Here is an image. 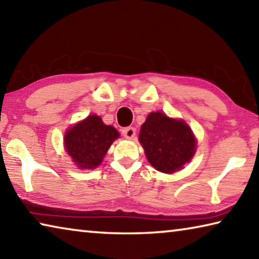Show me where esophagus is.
Instances as JSON below:
<instances>
[{
  "label": "esophagus",
  "instance_id": "1",
  "mask_svg": "<svg viewBox=\"0 0 259 259\" xmlns=\"http://www.w3.org/2000/svg\"><path fill=\"white\" fill-rule=\"evenodd\" d=\"M122 135H123L126 139H134L136 136V129L133 128V126L124 128L123 130H122Z\"/></svg>",
  "mask_w": 259,
  "mask_h": 259
}]
</instances>
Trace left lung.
<instances>
[{"label":"left lung","mask_w":259,"mask_h":259,"mask_svg":"<svg viewBox=\"0 0 259 259\" xmlns=\"http://www.w3.org/2000/svg\"><path fill=\"white\" fill-rule=\"evenodd\" d=\"M138 139L148 162L164 174L181 170L196 151V139L186 122L162 112L148 114Z\"/></svg>","instance_id":"8db88e82"}]
</instances>
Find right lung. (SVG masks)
<instances>
[{
	"label": "right lung",
	"instance_id": "obj_1",
	"mask_svg": "<svg viewBox=\"0 0 259 259\" xmlns=\"http://www.w3.org/2000/svg\"><path fill=\"white\" fill-rule=\"evenodd\" d=\"M119 131L106 125L98 115H89L69 128L64 137L65 150L80 169H95L102 163Z\"/></svg>",
	"mask_w": 259,
	"mask_h": 259
}]
</instances>
